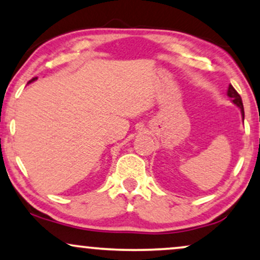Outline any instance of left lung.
Listing matches in <instances>:
<instances>
[{
	"mask_svg": "<svg viewBox=\"0 0 260 260\" xmlns=\"http://www.w3.org/2000/svg\"><path fill=\"white\" fill-rule=\"evenodd\" d=\"M227 95L231 98L232 101L237 105L238 107H240L241 110V114H242V118H245V112H244V105H242V100H241V96L240 94H239L237 90L234 89V87L232 85H229L228 87V92H227Z\"/></svg>",
	"mask_w": 260,
	"mask_h": 260,
	"instance_id": "1",
	"label": "left lung"
}]
</instances>
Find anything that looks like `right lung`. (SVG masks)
I'll return each instance as SVG.
<instances>
[{
    "mask_svg": "<svg viewBox=\"0 0 260 260\" xmlns=\"http://www.w3.org/2000/svg\"><path fill=\"white\" fill-rule=\"evenodd\" d=\"M36 80H37V77H33L31 81H28V83H31V82H33V81H36Z\"/></svg>",
    "mask_w": 260,
    "mask_h": 260,
    "instance_id": "1",
    "label": "right lung"
}]
</instances>
